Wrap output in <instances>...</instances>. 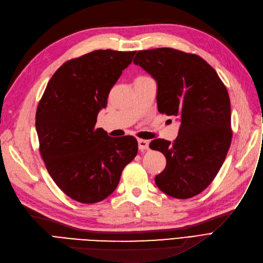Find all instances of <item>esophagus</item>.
<instances>
[{
    "instance_id": "esophagus-1",
    "label": "esophagus",
    "mask_w": 263,
    "mask_h": 263,
    "mask_svg": "<svg viewBox=\"0 0 263 263\" xmlns=\"http://www.w3.org/2000/svg\"><path fill=\"white\" fill-rule=\"evenodd\" d=\"M138 145L140 151H146L149 148V142L144 139H138Z\"/></svg>"
}]
</instances>
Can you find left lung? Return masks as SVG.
<instances>
[{
    "instance_id": "left-lung-1",
    "label": "left lung",
    "mask_w": 263,
    "mask_h": 263,
    "mask_svg": "<svg viewBox=\"0 0 263 263\" xmlns=\"http://www.w3.org/2000/svg\"><path fill=\"white\" fill-rule=\"evenodd\" d=\"M134 64L157 83L160 114L177 117L178 136L155 139L152 149L161 152L166 165L155 176L157 187L175 198L204 191L217 176L230 146V100L218 73L195 54L171 48L139 51Z\"/></svg>"
}]
</instances>
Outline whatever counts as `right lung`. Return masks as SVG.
<instances>
[{"instance_id":"1","label":"right lung","mask_w":263,"mask_h":263,"mask_svg":"<svg viewBox=\"0 0 263 263\" xmlns=\"http://www.w3.org/2000/svg\"><path fill=\"white\" fill-rule=\"evenodd\" d=\"M135 54L98 50L66 61L38 104L41 157L58 188L76 202L93 204L109 196L138 153L135 137L112 138L96 128L98 114Z\"/></svg>"}]
</instances>
